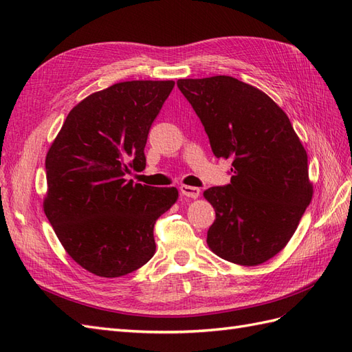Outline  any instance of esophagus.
Here are the masks:
<instances>
[{
  "mask_svg": "<svg viewBox=\"0 0 352 352\" xmlns=\"http://www.w3.org/2000/svg\"><path fill=\"white\" fill-rule=\"evenodd\" d=\"M179 192H182V195H184L187 197H192V199H196V197L199 196V193H201V190L197 187L186 186V184H183L182 187H179Z\"/></svg>",
  "mask_w": 352,
  "mask_h": 352,
  "instance_id": "esophagus-1",
  "label": "esophagus"
}]
</instances>
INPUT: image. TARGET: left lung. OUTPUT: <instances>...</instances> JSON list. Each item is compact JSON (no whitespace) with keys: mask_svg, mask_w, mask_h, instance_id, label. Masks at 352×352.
Instances as JSON below:
<instances>
[{"mask_svg":"<svg viewBox=\"0 0 352 352\" xmlns=\"http://www.w3.org/2000/svg\"><path fill=\"white\" fill-rule=\"evenodd\" d=\"M177 86L215 157L232 160L230 183L204 192L215 210L206 242L228 262L265 263L287 245L312 199L308 155L287 114L257 87L229 76Z\"/></svg>","mask_w":352,"mask_h":352,"instance_id":"left-lung-1","label":"left lung"}]
</instances>
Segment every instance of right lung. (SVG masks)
I'll list each match as a JSON object with an SVG mask.
<instances>
[{"label":"right lung","mask_w":352,"mask_h":352,"mask_svg":"<svg viewBox=\"0 0 352 352\" xmlns=\"http://www.w3.org/2000/svg\"><path fill=\"white\" fill-rule=\"evenodd\" d=\"M173 80L116 83L69 111L46 156L44 212L73 260L102 278L128 275L155 254V223L175 187L133 184L148 131Z\"/></svg>","instance_id":"right-lung-1"}]
</instances>
